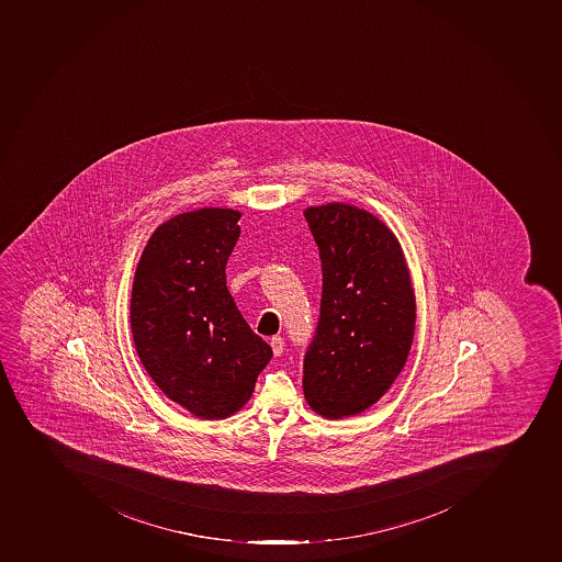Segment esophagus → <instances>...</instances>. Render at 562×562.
<instances>
[{
    "instance_id": "1",
    "label": "esophagus",
    "mask_w": 562,
    "mask_h": 562,
    "mask_svg": "<svg viewBox=\"0 0 562 562\" xmlns=\"http://www.w3.org/2000/svg\"><path fill=\"white\" fill-rule=\"evenodd\" d=\"M270 347H272V350H274V356L283 355V350H284L283 338H281V336H272V338H270Z\"/></svg>"
}]
</instances>
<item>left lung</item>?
Instances as JSON below:
<instances>
[{
    "instance_id": "1",
    "label": "left lung",
    "mask_w": 562,
    "mask_h": 562,
    "mask_svg": "<svg viewBox=\"0 0 562 562\" xmlns=\"http://www.w3.org/2000/svg\"><path fill=\"white\" fill-rule=\"evenodd\" d=\"M322 261L321 316L304 356V396L326 416L358 415L390 390L415 335V293L395 235L372 213L304 212Z\"/></svg>"
}]
</instances>
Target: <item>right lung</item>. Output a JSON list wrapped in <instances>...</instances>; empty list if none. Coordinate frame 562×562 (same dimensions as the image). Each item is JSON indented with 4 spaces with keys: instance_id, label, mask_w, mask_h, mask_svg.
Returning <instances> with one entry per match:
<instances>
[{
    "instance_id": "add662e5",
    "label": "right lung",
    "mask_w": 562,
    "mask_h": 562,
    "mask_svg": "<svg viewBox=\"0 0 562 562\" xmlns=\"http://www.w3.org/2000/svg\"><path fill=\"white\" fill-rule=\"evenodd\" d=\"M240 217L201 207L164 222L133 281L130 321L142 364L170 401L204 420L240 409L272 358L226 286Z\"/></svg>"
}]
</instances>
